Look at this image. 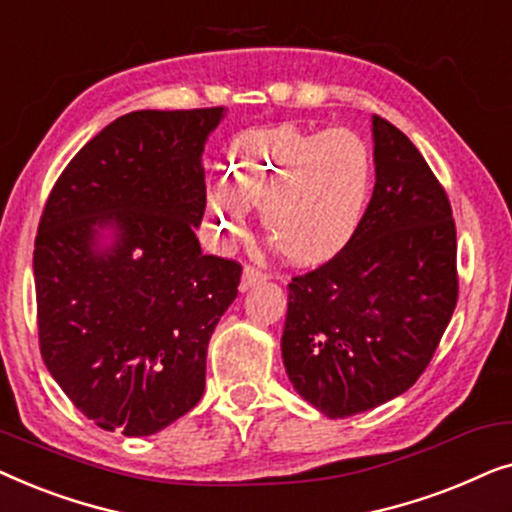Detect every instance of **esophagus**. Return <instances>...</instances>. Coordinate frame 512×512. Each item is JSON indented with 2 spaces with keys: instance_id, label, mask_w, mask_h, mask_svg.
Returning <instances> with one entry per match:
<instances>
[{
  "instance_id": "esophagus-1",
  "label": "esophagus",
  "mask_w": 512,
  "mask_h": 512,
  "mask_svg": "<svg viewBox=\"0 0 512 512\" xmlns=\"http://www.w3.org/2000/svg\"><path fill=\"white\" fill-rule=\"evenodd\" d=\"M261 282H265V275L261 270H256L254 265H247V268L242 270V282H240L242 291H247V289H251V286H256Z\"/></svg>"
}]
</instances>
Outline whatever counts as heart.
<instances>
[{"mask_svg": "<svg viewBox=\"0 0 512 512\" xmlns=\"http://www.w3.org/2000/svg\"><path fill=\"white\" fill-rule=\"evenodd\" d=\"M375 163L359 132L279 125L247 132L230 149L228 177L207 191L209 226L223 244L249 230L251 205L298 263L338 254L366 216Z\"/></svg>", "mask_w": 512, "mask_h": 512, "instance_id": "obj_1", "label": "heart"}]
</instances>
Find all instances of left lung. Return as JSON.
Returning a JSON list of instances; mask_svg holds the SVG:
<instances>
[{
	"label": "left lung",
	"mask_w": 512,
	"mask_h": 512,
	"mask_svg": "<svg viewBox=\"0 0 512 512\" xmlns=\"http://www.w3.org/2000/svg\"><path fill=\"white\" fill-rule=\"evenodd\" d=\"M375 188L352 240L289 284L286 375L340 419L408 391L433 359L459 296L445 188L396 125L373 116Z\"/></svg>",
	"instance_id": "obj_1"
}]
</instances>
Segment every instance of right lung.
Listing matches in <instances>:
<instances>
[{"mask_svg": "<svg viewBox=\"0 0 512 512\" xmlns=\"http://www.w3.org/2000/svg\"><path fill=\"white\" fill-rule=\"evenodd\" d=\"M223 107L132 111L69 160L34 240L39 349L104 431L151 436L195 408L242 265L205 256L202 151ZM104 227L115 240L99 244Z\"/></svg>", "mask_w": 512, "mask_h": 512, "instance_id": "right-lung-1", "label": "right lung"}]
</instances>
